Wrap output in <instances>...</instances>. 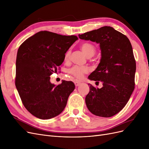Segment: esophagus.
I'll return each instance as SVG.
<instances>
[{
	"mask_svg": "<svg viewBox=\"0 0 149 149\" xmlns=\"http://www.w3.org/2000/svg\"><path fill=\"white\" fill-rule=\"evenodd\" d=\"M81 84V82L78 81H76L74 82V84H75V86H78Z\"/></svg>",
	"mask_w": 149,
	"mask_h": 149,
	"instance_id": "1",
	"label": "esophagus"
}]
</instances>
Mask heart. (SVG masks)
I'll list each match as a JSON object with an SVG mask.
<instances>
[{
  "label": "heart",
  "instance_id": "obj_1",
  "mask_svg": "<svg viewBox=\"0 0 149 149\" xmlns=\"http://www.w3.org/2000/svg\"><path fill=\"white\" fill-rule=\"evenodd\" d=\"M81 49L84 55L88 58L92 57L96 53V47L90 43H83L81 45ZM71 55V49H68L65 54V60H69ZM88 72V69L86 67L74 66L69 70V73L78 79H81L84 74Z\"/></svg>",
  "mask_w": 149,
  "mask_h": 149
}]
</instances>
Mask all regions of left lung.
<instances>
[{
	"mask_svg": "<svg viewBox=\"0 0 149 149\" xmlns=\"http://www.w3.org/2000/svg\"><path fill=\"white\" fill-rule=\"evenodd\" d=\"M79 37L99 43L101 50L100 64L88 78L101 81L102 87L96 88L88 84L86 104L92 114L110 118L125 107L135 88L136 63L131 43L125 35L107 26Z\"/></svg>",
	"mask_w": 149,
	"mask_h": 149,
	"instance_id": "left-lung-1",
	"label": "left lung"
}]
</instances>
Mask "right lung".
Listing matches in <instances>:
<instances>
[{
    "mask_svg": "<svg viewBox=\"0 0 149 149\" xmlns=\"http://www.w3.org/2000/svg\"><path fill=\"white\" fill-rule=\"evenodd\" d=\"M78 39L75 35L41 31L19 48L15 86L24 106L36 118L49 119L64 110L74 84L63 80L55 86L51 83L49 76L56 73L65 53Z\"/></svg>",
    "mask_w": 149,
    "mask_h": 149,
    "instance_id": "1",
    "label": "right lung"
}]
</instances>
